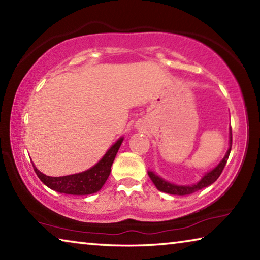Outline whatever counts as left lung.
I'll return each instance as SVG.
<instances>
[{
    "mask_svg": "<svg viewBox=\"0 0 260 260\" xmlns=\"http://www.w3.org/2000/svg\"><path fill=\"white\" fill-rule=\"evenodd\" d=\"M230 134H231L230 135V149H228L226 156L222 158V160L219 162L218 166L215 167V169H213L212 171H210V172L206 173L197 183L191 184V186H177V184H173V183L165 181V180H162L161 178L158 177V175L151 172V171H149L148 175L152 180V182L155 183V186L157 187L158 190L171 193V195H190V193H192V192H196V191L201 190V189L210 186V184H212L214 181H217V179L220 177L222 170L225 169V165L227 162L228 157H230V153L232 150V128L230 131Z\"/></svg>",
    "mask_w": 260,
    "mask_h": 260,
    "instance_id": "8db88e82",
    "label": "left lung"
}]
</instances>
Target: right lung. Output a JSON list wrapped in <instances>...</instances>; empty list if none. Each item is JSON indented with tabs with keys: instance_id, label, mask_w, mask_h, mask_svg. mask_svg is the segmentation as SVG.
Wrapping results in <instances>:
<instances>
[{
	"instance_id": "1",
	"label": "right lung",
	"mask_w": 260,
	"mask_h": 260,
	"mask_svg": "<svg viewBox=\"0 0 260 260\" xmlns=\"http://www.w3.org/2000/svg\"><path fill=\"white\" fill-rule=\"evenodd\" d=\"M122 140H124L122 138L118 140L98 164L85 172L65 175V177H48L41 173L34 165L33 169L39 179L52 190L70 193V195H90L99 191L107 181L111 172L112 162L119 150Z\"/></svg>"
}]
</instances>
